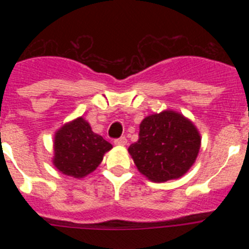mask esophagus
I'll return each mask as SVG.
<instances>
[{
  "instance_id": "esophagus-1",
  "label": "esophagus",
  "mask_w": 249,
  "mask_h": 249,
  "mask_svg": "<svg viewBox=\"0 0 249 249\" xmlns=\"http://www.w3.org/2000/svg\"><path fill=\"white\" fill-rule=\"evenodd\" d=\"M126 143H127V140H126V137H124V136L114 140V144H117V145H125Z\"/></svg>"
}]
</instances>
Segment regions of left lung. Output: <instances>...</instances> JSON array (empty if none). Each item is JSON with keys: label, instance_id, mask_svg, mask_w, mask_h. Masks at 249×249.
<instances>
[{"label": "left lung", "instance_id": "1", "mask_svg": "<svg viewBox=\"0 0 249 249\" xmlns=\"http://www.w3.org/2000/svg\"><path fill=\"white\" fill-rule=\"evenodd\" d=\"M200 145L196 126L180 113L167 109L142 120L139 141L130 145L129 153L143 176L161 183L185 175Z\"/></svg>", "mask_w": 249, "mask_h": 249}]
</instances>
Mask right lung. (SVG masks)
I'll return each instance as SVG.
<instances>
[{
    "instance_id": "add662e5",
    "label": "right lung",
    "mask_w": 249,
    "mask_h": 249,
    "mask_svg": "<svg viewBox=\"0 0 249 249\" xmlns=\"http://www.w3.org/2000/svg\"><path fill=\"white\" fill-rule=\"evenodd\" d=\"M112 144L95 134L83 117L60 127L54 136L53 164L64 175L83 178L101 164Z\"/></svg>"
}]
</instances>
